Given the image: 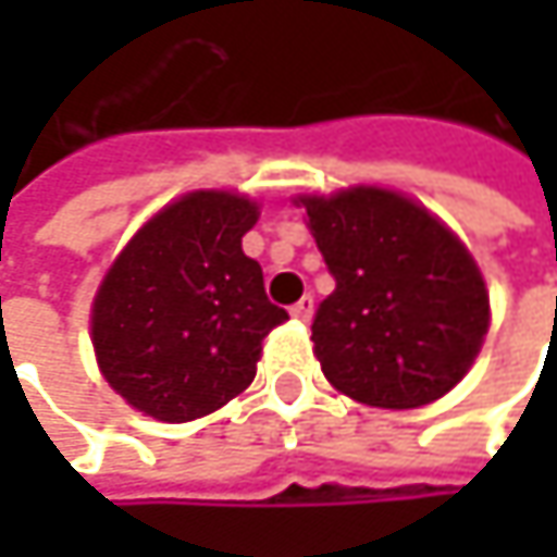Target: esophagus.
Listing matches in <instances>:
<instances>
[{"instance_id": "34e87169", "label": "esophagus", "mask_w": 557, "mask_h": 557, "mask_svg": "<svg viewBox=\"0 0 557 557\" xmlns=\"http://www.w3.org/2000/svg\"><path fill=\"white\" fill-rule=\"evenodd\" d=\"M312 312H315V299H312V296H302V299L289 309V315H293V319H299V322H309V319H312Z\"/></svg>"}]
</instances>
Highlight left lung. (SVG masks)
I'll return each instance as SVG.
<instances>
[{
	"label": "left lung",
	"mask_w": 557,
	"mask_h": 557,
	"mask_svg": "<svg viewBox=\"0 0 557 557\" xmlns=\"http://www.w3.org/2000/svg\"><path fill=\"white\" fill-rule=\"evenodd\" d=\"M335 289L312 319L315 358L345 396L416 409L474 364L491 296L471 251L425 206L381 186L299 196Z\"/></svg>",
	"instance_id": "left-lung-1"
}]
</instances>
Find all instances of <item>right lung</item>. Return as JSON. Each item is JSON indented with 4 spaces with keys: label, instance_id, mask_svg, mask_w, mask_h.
<instances>
[{
    "label": "right lung",
    "instance_id": "add662e5",
    "mask_svg": "<svg viewBox=\"0 0 557 557\" xmlns=\"http://www.w3.org/2000/svg\"><path fill=\"white\" fill-rule=\"evenodd\" d=\"M258 202L196 189L164 206L112 261L92 299L102 377L161 422L215 412L258 374L261 342L286 322L242 251Z\"/></svg>",
    "mask_w": 557,
    "mask_h": 557
}]
</instances>
